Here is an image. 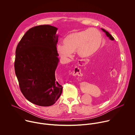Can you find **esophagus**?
<instances>
[{"mask_svg":"<svg viewBox=\"0 0 135 135\" xmlns=\"http://www.w3.org/2000/svg\"><path fill=\"white\" fill-rule=\"evenodd\" d=\"M86 60L84 59H81L78 61V64L80 66H85L86 64ZM73 76H82L83 74H82L81 71V69L78 67H76L73 71Z\"/></svg>","mask_w":135,"mask_h":135,"instance_id":"esophagus-1","label":"esophagus"}]
</instances>
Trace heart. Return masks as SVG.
<instances>
[{
	"label": "heart",
	"instance_id": "heart-1",
	"mask_svg": "<svg viewBox=\"0 0 135 135\" xmlns=\"http://www.w3.org/2000/svg\"><path fill=\"white\" fill-rule=\"evenodd\" d=\"M103 37L101 32L95 28L74 31L66 36L63 44H58L56 50L64 59L72 56L76 50L82 57H89L97 53L102 47Z\"/></svg>",
	"mask_w": 135,
	"mask_h": 135
}]
</instances>
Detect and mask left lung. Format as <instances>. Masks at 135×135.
I'll use <instances>...</instances> for the list:
<instances>
[{
    "mask_svg": "<svg viewBox=\"0 0 135 135\" xmlns=\"http://www.w3.org/2000/svg\"><path fill=\"white\" fill-rule=\"evenodd\" d=\"M102 30L106 33V36L109 38V39L111 41H114V38L113 37V36L108 31H107L106 30H105V29H104L103 28H102ZM101 57H102V59L103 62H107L112 63L114 61V56H113V55H112V54L110 55V54H108L107 52H105L104 53H103V54L102 55ZM100 64H101V62H100Z\"/></svg>",
    "mask_w": 135,
    "mask_h": 135,
    "instance_id": "left-lung-1",
    "label": "left lung"
}]
</instances>
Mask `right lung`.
<instances>
[{"mask_svg":"<svg viewBox=\"0 0 135 135\" xmlns=\"http://www.w3.org/2000/svg\"><path fill=\"white\" fill-rule=\"evenodd\" d=\"M57 30L50 25L31 28L15 51L14 68L21 91L28 101L38 106L53 105L62 92L55 76L59 62Z\"/></svg>","mask_w":135,"mask_h":135,"instance_id":"obj_1","label":"right lung"}]
</instances>
